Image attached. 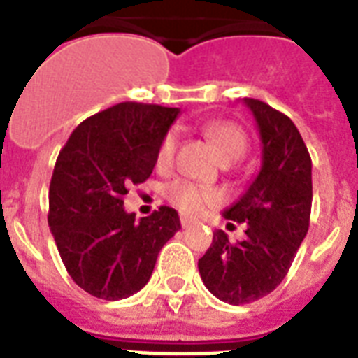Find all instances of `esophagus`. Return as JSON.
<instances>
[{
  "mask_svg": "<svg viewBox=\"0 0 358 358\" xmlns=\"http://www.w3.org/2000/svg\"><path fill=\"white\" fill-rule=\"evenodd\" d=\"M194 220L192 218H188V217H181V226L182 228H188V226H192Z\"/></svg>",
  "mask_w": 358,
  "mask_h": 358,
  "instance_id": "esophagus-1",
  "label": "esophagus"
}]
</instances>
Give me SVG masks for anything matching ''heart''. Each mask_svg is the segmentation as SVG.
I'll return each mask as SVG.
<instances>
[{"instance_id":"obj_1","label":"heart","mask_w":358,"mask_h":358,"mask_svg":"<svg viewBox=\"0 0 358 358\" xmlns=\"http://www.w3.org/2000/svg\"><path fill=\"white\" fill-rule=\"evenodd\" d=\"M205 136L209 138V141L217 149L218 157L222 162H235L245 155L246 148H248V136L237 123L231 121H210L205 124ZM177 136L173 130H170L168 134L160 140L159 149H157V166L159 168H168L173 162V155H176ZM166 198L173 207H177L182 213H198L207 203L217 201L218 194L213 188L201 187L192 181H173L166 188Z\"/></svg>"}]
</instances>
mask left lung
Wrapping results in <instances>:
<instances>
[{
    "label": "left lung",
    "mask_w": 358,
    "mask_h": 358,
    "mask_svg": "<svg viewBox=\"0 0 358 358\" xmlns=\"http://www.w3.org/2000/svg\"><path fill=\"white\" fill-rule=\"evenodd\" d=\"M262 138V170L224 218L246 224L245 241L222 229L199 257L205 287L228 304L254 303L285 278L306 237L312 210V160L287 115L257 99H245Z\"/></svg>",
    "instance_id": "8db88e82"
}]
</instances>
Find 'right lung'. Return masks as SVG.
<instances>
[{"mask_svg":"<svg viewBox=\"0 0 358 358\" xmlns=\"http://www.w3.org/2000/svg\"><path fill=\"white\" fill-rule=\"evenodd\" d=\"M177 115L179 108L121 102L82 121L61 149L50 181V231L66 273L93 297L140 292L160 248L181 229L166 205L140 220L123 209L130 185L153 173Z\"/></svg>","mask_w":358,"mask_h":358,"instance_id":"obj_1","label":"right lung"}]
</instances>
